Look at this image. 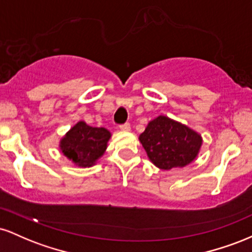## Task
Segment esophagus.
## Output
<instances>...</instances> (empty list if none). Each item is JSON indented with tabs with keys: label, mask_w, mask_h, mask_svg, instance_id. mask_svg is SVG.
I'll return each mask as SVG.
<instances>
[{
	"label": "esophagus",
	"mask_w": 252,
	"mask_h": 252,
	"mask_svg": "<svg viewBox=\"0 0 252 252\" xmlns=\"http://www.w3.org/2000/svg\"><path fill=\"white\" fill-rule=\"evenodd\" d=\"M120 129L123 130V131H129V130H130V124H129V123H123V124H121Z\"/></svg>",
	"instance_id": "1"
}]
</instances>
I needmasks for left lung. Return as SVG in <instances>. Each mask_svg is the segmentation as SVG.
Listing matches in <instances>:
<instances>
[{"label": "left lung", "instance_id": "1", "mask_svg": "<svg viewBox=\"0 0 252 252\" xmlns=\"http://www.w3.org/2000/svg\"><path fill=\"white\" fill-rule=\"evenodd\" d=\"M140 142L156 167L168 170L194 160L201 147V136L184 124L158 116L140 135Z\"/></svg>", "mask_w": 252, "mask_h": 252}]
</instances>
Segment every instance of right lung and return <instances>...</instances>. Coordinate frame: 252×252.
Wrapping results in <instances>:
<instances>
[{
  "mask_svg": "<svg viewBox=\"0 0 252 252\" xmlns=\"http://www.w3.org/2000/svg\"><path fill=\"white\" fill-rule=\"evenodd\" d=\"M109 130L78 122L60 142L63 155L80 167L92 166L104 154L110 138Z\"/></svg>",
  "mask_w": 252,
  "mask_h": 252,
  "instance_id": "add662e5",
  "label": "right lung"
}]
</instances>
